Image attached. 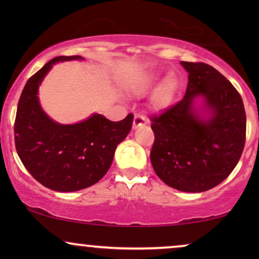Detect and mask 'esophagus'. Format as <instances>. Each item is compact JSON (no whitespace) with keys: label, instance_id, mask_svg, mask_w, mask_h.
I'll use <instances>...</instances> for the list:
<instances>
[{"label":"esophagus","instance_id":"1","mask_svg":"<svg viewBox=\"0 0 259 259\" xmlns=\"http://www.w3.org/2000/svg\"><path fill=\"white\" fill-rule=\"evenodd\" d=\"M147 123L146 118L140 114H136L134 115V120H133V130H137L138 127L145 126Z\"/></svg>","mask_w":259,"mask_h":259}]
</instances>
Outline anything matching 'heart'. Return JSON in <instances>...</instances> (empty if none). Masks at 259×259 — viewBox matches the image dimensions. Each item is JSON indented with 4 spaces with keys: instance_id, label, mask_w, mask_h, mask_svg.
Returning <instances> with one entry per match:
<instances>
[{
    "instance_id": "b5f03b06",
    "label": "heart",
    "mask_w": 259,
    "mask_h": 259,
    "mask_svg": "<svg viewBox=\"0 0 259 259\" xmlns=\"http://www.w3.org/2000/svg\"><path fill=\"white\" fill-rule=\"evenodd\" d=\"M159 80V73L151 72L146 75L141 77L134 84V93L138 95L147 94L148 92L153 90L155 84ZM177 92V80L175 76L168 75L166 76L158 87L155 88L153 94H152L151 102L154 109L157 111H162V109L167 108L172 104L173 99H175Z\"/></svg>"
}]
</instances>
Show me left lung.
<instances>
[{
    "label": "left lung",
    "mask_w": 259,
    "mask_h": 259,
    "mask_svg": "<svg viewBox=\"0 0 259 259\" xmlns=\"http://www.w3.org/2000/svg\"><path fill=\"white\" fill-rule=\"evenodd\" d=\"M187 73L185 97L159 116H152L154 172L183 192L217 186L236 167L244 150L246 116L232 83L206 63L180 62Z\"/></svg>",
    "instance_id": "obj_1"
}]
</instances>
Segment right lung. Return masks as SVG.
Returning a JSON list of instances; mask_svg holds the SVG:
<instances>
[{
  "mask_svg": "<svg viewBox=\"0 0 259 259\" xmlns=\"http://www.w3.org/2000/svg\"><path fill=\"white\" fill-rule=\"evenodd\" d=\"M82 61V56H56L24 86L17 105L15 146L28 172L58 192H74L98 183L111 167L116 146L132 128L133 114L111 121L93 113L75 123H60L41 107L38 88L58 62Z\"/></svg>",
  "mask_w": 259,
  "mask_h": 259,
  "instance_id": "1",
  "label": "right lung"
}]
</instances>
